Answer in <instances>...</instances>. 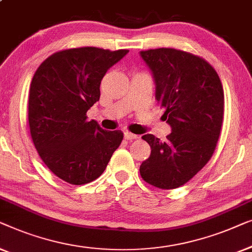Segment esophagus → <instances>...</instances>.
Masks as SVG:
<instances>
[{
    "instance_id": "34e87169",
    "label": "esophagus",
    "mask_w": 252,
    "mask_h": 252,
    "mask_svg": "<svg viewBox=\"0 0 252 252\" xmlns=\"http://www.w3.org/2000/svg\"><path fill=\"white\" fill-rule=\"evenodd\" d=\"M125 138H126V140H130L131 141V140H133V139H137L138 136H137V134L127 132V131H126V132H125Z\"/></svg>"
}]
</instances>
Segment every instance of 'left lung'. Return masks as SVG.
Returning <instances> with one entry per match:
<instances>
[{
  "label": "left lung",
  "instance_id": "left-lung-1",
  "mask_svg": "<svg viewBox=\"0 0 252 252\" xmlns=\"http://www.w3.org/2000/svg\"><path fill=\"white\" fill-rule=\"evenodd\" d=\"M155 82V99L165 108L171 133L161 141L145 134L152 148L140 165L145 182L172 189L192 179L210 160L224 118V90L208 62L170 48L140 51Z\"/></svg>",
  "mask_w": 252,
  "mask_h": 252
}]
</instances>
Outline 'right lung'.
Listing matches in <instances>:
<instances>
[{"label":"right lung","instance_id":"right-lung-1","mask_svg":"<svg viewBox=\"0 0 252 252\" xmlns=\"http://www.w3.org/2000/svg\"><path fill=\"white\" fill-rule=\"evenodd\" d=\"M129 50L86 47L51 55L31 83V136L45 165L63 182L83 185L97 179L123 139L122 131H106L87 112L100 97L107 70Z\"/></svg>","mask_w":252,"mask_h":252}]
</instances>
